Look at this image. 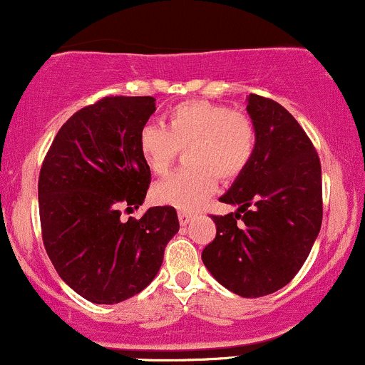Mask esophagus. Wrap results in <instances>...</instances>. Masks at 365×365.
I'll use <instances>...</instances> for the list:
<instances>
[{
    "instance_id": "obj_1",
    "label": "esophagus",
    "mask_w": 365,
    "mask_h": 365,
    "mask_svg": "<svg viewBox=\"0 0 365 365\" xmlns=\"http://www.w3.org/2000/svg\"><path fill=\"white\" fill-rule=\"evenodd\" d=\"M192 218H194V215H192V213H187V211H180V213H178L180 225H182V227L189 225V223L192 222Z\"/></svg>"
}]
</instances>
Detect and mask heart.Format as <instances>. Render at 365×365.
<instances>
[{"mask_svg": "<svg viewBox=\"0 0 365 365\" xmlns=\"http://www.w3.org/2000/svg\"><path fill=\"white\" fill-rule=\"evenodd\" d=\"M189 168L155 185L154 199L182 211L195 210L213 194L218 178L235 180L247 168L256 149L255 124L206 100H185L170 107L163 126L147 124L138 133V150L154 175L163 176L185 149Z\"/></svg>", "mask_w": 365, "mask_h": 365, "instance_id": "b5f03b06", "label": "heart"}]
</instances>
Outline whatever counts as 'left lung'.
Wrapping results in <instances>:
<instances>
[{
  "label": "left lung",
  "mask_w": 365,
  "mask_h": 365,
  "mask_svg": "<svg viewBox=\"0 0 365 365\" xmlns=\"http://www.w3.org/2000/svg\"><path fill=\"white\" fill-rule=\"evenodd\" d=\"M246 110L253 159L220 197L239 210L211 216L216 237L202 263L228 291L259 298L289 284L310 255L322 225V171L314 143L280 103L253 93Z\"/></svg>",
  "instance_id": "1"
}]
</instances>
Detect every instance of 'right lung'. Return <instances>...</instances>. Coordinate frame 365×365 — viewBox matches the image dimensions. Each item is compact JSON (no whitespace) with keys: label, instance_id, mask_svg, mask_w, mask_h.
<instances>
[{"label":"right lung","instance_id":"right-lung-1","mask_svg":"<svg viewBox=\"0 0 365 365\" xmlns=\"http://www.w3.org/2000/svg\"><path fill=\"white\" fill-rule=\"evenodd\" d=\"M154 110L152 97L83 107L60 128L39 171L45 250L60 279L91 303L114 305L145 289L180 228L173 206L121 220L149 190L138 133Z\"/></svg>","mask_w":365,"mask_h":365}]
</instances>
